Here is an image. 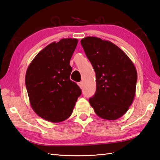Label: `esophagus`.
Instances as JSON below:
<instances>
[{
	"instance_id": "esophagus-1",
	"label": "esophagus",
	"mask_w": 160,
	"mask_h": 160,
	"mask_svg": "<svg viewBox=\"0 0 160 160\" xmlns=\"http://www.w3.org/2000/svg\"><path fill=\"white\" fill-rule=\"evenodd\" d=\"M83 81H81V82H79V83H78V85H79V86L80 87V88H82V87H83Z\"/></svg>"
}]
</instances>
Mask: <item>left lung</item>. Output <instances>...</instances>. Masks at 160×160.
<instances>
[{"label": "left lung", "instance_id": "obj_1", "mask_svg": "<svg viewBox=\"0 0 160 160\" xmlns=\"http://www.w3.org/2000/svg\"><path fill=\"white\" fill-rule=\"evenodd\" d=\"M96 74V92L89 102L97 115L108 120L127 112L136 92L137 72L133 62L116 44L95 37L81 40Z\"/></svg>", "mask_w": 160, "mask_h": 160}]
</instances>
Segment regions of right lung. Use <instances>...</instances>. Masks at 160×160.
<instances>
[{
	"label": "right lung",
	"instance_id": "right-lung-1",
	"mask_svg": "<svg viewBox=\"0 0 160 160\" xmlns=\"http://www.w3.org/2000/svg\"><path fill=\"white\" fill-rule=\"evenodd\" d=\"M77 39L64 38L44 48L30 63L26 86L33 111L46 120L59 122L68 119L81 94L70 80V65Z\"/></svg>",
	"mask_w": 160,
	"mask_h": 160
}]
</instances>
